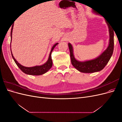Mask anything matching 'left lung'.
Returning <instances> with one entry per match:
<instances>
[{"label": "left lung", "instance_id": "obj_1", "mask_svg": "<svg viewBox=\"0 0 122 122\" xmlns=\"http://www.w3.org/2000/svg\"><path fill=\"white\" fill-rule=\"evenodd\" d=\"M95 13H97L95 11ZM109 28V45L104 52L94 60L86 61H77L73 54V47L70 43L68 46L70 52L71 63L77 70L82 73H94L99 72L104 68L111 58L114 48V31L111 25L106 21Z\"/></svg>", "mask_w": 122, "mask_h": 122}]
</instances>
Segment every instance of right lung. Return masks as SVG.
I'll use <instances>...</instances> for the list:
<instances>
[{
  "label": "right lung",
  "mask_w": 122,
  "mask_h": 122,
  "mask_svg": "<svg viewBox=\"0 0 122 122\" xmlns=\"http://www.w3.org/2000/svg\"><path fill=\"white\" fill-rule=\"evenodd\" d=\"M13 28V26L12 27V29H11V31H10V38H11L10 41H12V35ZM10 43H11V42H10ZM58 44V43H57L56 44H55L53 46L52 48H51V51H50L48 60V61H46V62H45V64H43V65H41V66H35V67H24V66H22L19 63H18V61L15 60V58H14L13 55L12 53V51H11V53H12V56L13 57V58L14 59L15 62V63L16 64L18 67L20 69V70L23 72H24V73L26 74H28V75H40L44 74V73H46L48 71H49L51 67H52V58H51V53H52V51L53 50L54 47L56 46ZM10 46H11V45H10Z\"/></svg>",
  "instance_id": "right-lung-1"
}]
</instances>
